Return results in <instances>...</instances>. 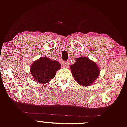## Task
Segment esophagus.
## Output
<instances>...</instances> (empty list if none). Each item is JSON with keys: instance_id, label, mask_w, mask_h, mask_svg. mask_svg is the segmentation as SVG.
<instances>
[{"instance_id": "1", "label": "esophagus", "mask_w": 127, "mask_h": 127, "mask_svg": "<svg viewBox=\"0 0 127 127\" xmlns=\"http://www.w3.org/2000/svg\"><path fill=\"white\" fill-rule=\"evenodd\" d=\"M61 65L63 67H69V63L68 62H66V61H63L61 63Z\"/></svg>"}]
</instances>
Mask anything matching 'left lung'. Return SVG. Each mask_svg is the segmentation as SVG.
<instances>
[{"label":"left lung","instance_id":"obj_1","mask_svg":"<svg viewBox=\"0 0 127 127\" xmlns=\"http://www.w3.org/2000/svg\"><path fill=\"white\" fill-rule=\"evenodd\" d=\"M75 81L81 86H90L99 75L100 70L95 62L88 57L76 58L75 63L70 66Z\"/></svg>","mask_w":127,"mask_h":127}]
</instances>
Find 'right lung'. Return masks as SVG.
Returning <instances> with one entry per match:
<instances>
[{
    "label": "right lung",
    "mask_w": 127,
    "mask_h": 127,
    "mask_svg": "<svg viewBox=\"0 0 127 127\" xmlns=\"http://www.w3.org/2000/svg\"><path fill=\"white\" fill-rule=\"evenodd\" d=\"M60 68L61 64L58 61L42 57L33 63L30 67V72L32 77L37 82L46 84L54 78L56 71Z\"/></svg>",
    "instance_id": "obj_1"
}]
</instances>
